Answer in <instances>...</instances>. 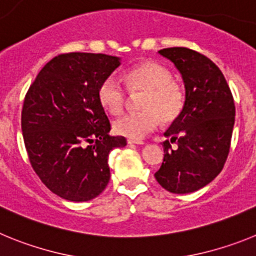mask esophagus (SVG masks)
<instances>
[{
  "label": "esophagus",
  "mask_w": 256,
  "mask_h": 256,
  "mask_svg": "<svg viewBox=\"0 0 256 256\" xmlns=\"http://www.w3.org/2000/svg\"><path fill=\"white\" fill-rule=\"evenodd\" d=\"M128 144H144V141H140V140H132V138H128Z\"/></svg>",
  "instance_id": "obj_1"
}]
</instances>
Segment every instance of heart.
I'll use <instances>...</instances> for the list:
<instances>
[{
	"label": "heart",
	"mask_w": 256,
	"mask_h": 256,
	"mask_svg": "<svg viewBox=\"0 0 256 256\" xmlns=\"http://www.w3.org/2000/svg\"><path fill=\"white\" fill-rule=\"evenodd\" d=\"M128 91L142 94L138 101L141 112L123 115L114 123L118 134L132 140H141L156 130L159 120L168 124L174 122L184 106L182 86L172 79L168 68L146 61L126 70L124 74ZM97 97L101 106L112 115L120 114L126 104V92L115 76H106L98 86Z\"/></svg>",
	"instance_id": "heart-1"
}]
</instances>
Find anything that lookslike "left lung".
<instances>
[{
	"instance_id": "left-lung-1",
	"label": "left lung",
	"mask_w": 256,
	"mask_h": 256,
	"mask_svg": "<svg viewBox=\"0 0 256 256\" xmlns=\"http://www.w3.org/2000/svg\"><path fill=\"white\" fill-rule=\"evenodd\" d=\"M180 73L186 90L180 116L164 133V160L155 173L172 194H190L209 184L220 173L230 152L234 102L228 83L206 56L186 47L160 50ZM178 148L172 149L170 142Z\"/></svg>"
}]
</instances>
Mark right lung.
<instances>
[{
	"instance_id": "add662e5",
	"label": "right lung",
	"mask_w": 256,
	"mask_h": 256,
	"mask_svg": "<svg viewBox=\"0 0 256 256\" xmlns=\"http://www.w3.org/2000/svg\"><path fill=\"white\" fill-rule=\"evenodd\" d=\"M120 65L105 54L70 52L48 61L24 98L22 138L44 186L69 201L97 198L110 180L108 154L126 140L110 136L97 90Z\"/></svg>"
}]
</instances>
